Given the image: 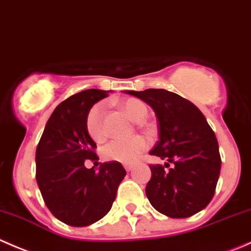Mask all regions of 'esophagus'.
Masks as SVG:
<instances>
[{
  "instance_id": "1",
  "label": "esophagus",
  "mask_w": 251,
  "mask_h": 251,
  "mask_svg": "<svg viewBox=\"0 0 251 251\" xmlns=\"http://www.w3.org/2000/svg\"><path fill=\"white\" fill-rule=\"evenodd\" d=\"M125 168H126V172H130V171H133L134 166H133V165H126V166H125Z\"/></svg>"
}]
</instances>
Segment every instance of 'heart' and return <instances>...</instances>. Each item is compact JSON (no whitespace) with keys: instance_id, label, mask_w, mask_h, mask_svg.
Listing matches in <instances>:
<instances>
[{"instance_id":"heart-1","label":"heart","mask_w":251,"mask_h":251,"mask_svg":"<svg viewBox=\"0 0 251 251\" xmlns=\"http://www.w3.org/2000/svg\"><path fill=\"white\" fill-rule=\"evenodd\" d=\"M121 107L130 116L134 121L140 122L148 115V107L143 101L129 98L121 101ZM86 131L95 141H102L106 138L103 126V105L96 103L89 110L85 120ZM149 143L146 138L138 135L129 140H113L103 148L102 156L106 161L120 163H133L140 157L141 153L148 149Z\"/></svg>"}]
</instances>
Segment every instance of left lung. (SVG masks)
<instances>
[{
  "instance_id": "1",
  "label": "left lung",
  "mask_w": 251,
  "mask_h": 251,
  "mask_svg": "<svg viewBox=\"0 0 251 251\" xmlns=\"http://www.w3.org/2000/svg\"><path fill=\"white\" fill-rule=\"evenodd\" d=\"M126 93L155 111L160 140L150 155L168 161L165 166L150 165L145 189L150 204L171 218L190 217L205 209L221 171L217 139L205 116L189 100L165 89Z\"/></svg>"
}]
</instances>
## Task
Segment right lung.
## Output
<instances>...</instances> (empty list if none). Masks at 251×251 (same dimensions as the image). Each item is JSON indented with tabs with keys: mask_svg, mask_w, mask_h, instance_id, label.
<instances>
[{
	"mask_svg": "<svg viewBox=\"0 0 251 251\" xmlns=\"http://www.w3.org/2000/svg\"><path fill=\"white\" fill-rule=\"evenodd\" d=\"M106 96L108 91L98 89L69 96L54 108L36 148V182L45 205L73 227L91 225L111 210L126 173L120 162L101 163L99 172L84 166L85 160H99L86 115Z\"/></svg>",
	"mask_w": 251,
	"mask_h": 251,
	"instance_id": "1",
	"label": "right lung"
}]
</instances>
